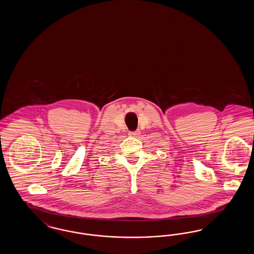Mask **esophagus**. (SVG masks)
Instances as JSON below:
<instances>
[{
    "label": "esophagus",
    "mask_w": 254,
    "mask_h": 254,
    "mask_svg": "<svg viewBox=\"0 0 254 254\" xmlns=\"http://www.w3.org/2000/svg\"><path fill=\"white\" fill-rule=\"evenodd\" d=\"M128 135L130 137H138L140 135V131L139 130H136V131H129Z\"/></svg>",
    "instance_id": "34e87169"
}]
</instances>
